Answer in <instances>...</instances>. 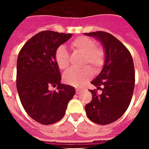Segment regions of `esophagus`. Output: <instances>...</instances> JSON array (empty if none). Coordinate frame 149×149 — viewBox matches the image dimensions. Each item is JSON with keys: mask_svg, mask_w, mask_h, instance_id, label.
<instances>
[{"mask_svg": "<svg viewBox=\"0 0 149 149\" xmlns=\"http://www.w3.org/2000/svg\"><path fill=\"white\" fill-rule=\"evenodd\" d=\"M82 91H83V90H81V89H76V93H77V95L80 94Z\"/></svg>", "mask_w": 149, "mask_h": 149, "instance_id": "1", "label": "esophagus"}]
</instances>
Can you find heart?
<instances>
[{
    "label": "heart",
    "instance_id": "heart-1",
    "mask_svg": "<svg viewBox=\"0 0 149 149\" xmlns=\"http://www.w3.org/2000/svg\"><path fill=\"white\" fill-rule=\"evenodd\" d=\"M71 48L74 52L83 54L84 65L91 66L94 71H99L105 61V51L102 47L96 46L95 41L87 36H80L71 42ZM55 61L58 68L65 70L69 65V54L64 46H60L55 51ZM92 70L87 67L80 70L70 69L64 75V80L68 84L80 87L85 81L91 79Z\"/></svg>",
    "mask_w": 149,
    "mask_h": 149
}]
</instances>
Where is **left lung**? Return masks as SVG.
<instances>
[{"label":"left lung","mask_w":149,"mask_h":149,"mask_svg":"<svg viewBox=\"0 0 149 149\" xmlns=\"http://www.w3.org/2000/svg\"><path fill=\"white\" fill-rule=\"evenodd\" d=\"M100 41L105 50L102 71L91 84L100 88L102 94L90 90L92 100L85 106L87 116L99 125L115 122L124 114L133 96L135 85L134 65L130 53L114 36L104 31L84 33Z\"/></svg>","instance_id":"left-lung-1"}]
</instances>
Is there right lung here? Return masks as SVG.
<instances>
[{
    "label": "right lung",
    "mask_w": 149,
    "mask_h": 149,
    "mask_svg": "<svg viewBox=\"0 0 149 149\" xmlns=\"http://www.w3.org/2000/svg\"><path fill=\"white\" fill-rule=\"evenodd\" d=\"M72 34L44 31L30 38L19 53L16 88L24 110L31 118L43 125L60 121L75 95L72 86L61 84L55 51ZM50 86L57 91H50Z\"/></svg>",
    "instance_id": "add662e5"
}]
</instances>
